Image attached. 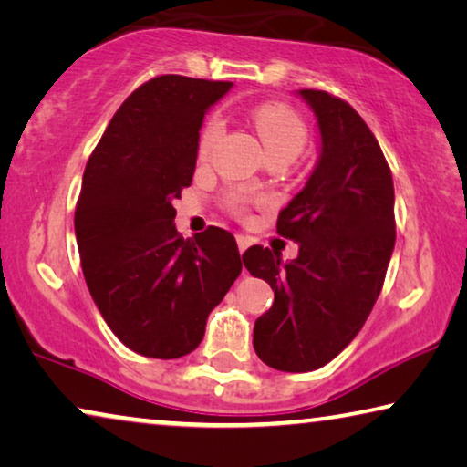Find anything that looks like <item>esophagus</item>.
<instances>
[{"label": "esophagus", "mask_w": 467, "mask_h": 467, "mask_svg": "<svg viewBox=\"0 0 467 467\" xmlns=\"http://www.w3.org/2000/svg\"><path fill=\"white\" fill-rule=\"evenodd\" d=\"M236 245H239L241 254H245L247 247L251 245V239H249V236H245V234H236Z\"/></svg>", "instance_id": "esophagus-1"}]
</instances>
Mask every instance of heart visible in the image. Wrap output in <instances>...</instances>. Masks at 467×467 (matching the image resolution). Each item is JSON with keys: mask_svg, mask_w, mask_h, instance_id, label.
Wrapping results in <instances>:
<instances>
[{"mask_svg": "<svg viewBox=\"0 0 467 467\" xmlns=\"http://www.w3.org/2000/svg\"><path fill=\"white\" fill-rule=\"evenodd\" d=\"M251 118H254L255 129L260 132L262 143L270 158H274V155H291L295 160L303 151V147H306V124H303L297 112L285 106V103H262V106H257L254 109ZM222 135H224V118L218 114L207 118V122L202 129V135H199V158L205 160L207 155L213 151V147L218 145ZM245 202L247 197L243 193L228 195V205H231V210L234 212H243Z\"/></svg>", "mask_w": 467, "mask_h": 467, "instance_id": "b5f03b06", "label": "heart"}]
</instances>
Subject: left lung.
I'll list each match as a JSON object with an SVG mask.
<instances>
[{"label":"left lung","instance_id":"obj_1","mask_svg":"<svg viewBox=\"0 0 467 467\" xmlns=\"http://www.w3.org/2000/svg\"><path fill=\"white\" fill-rule=\"evenodd\" d=\"M295 95L320 135L306 187L276 222L299 255L283 262L280 251L254 245L243 264L274 291L254 327L257 358L280 372H312L351 343L379 299L395 249V189L379 140L349 103L314 88Z\"/></svg>","mask_w":467,"mask_h":467}]
</instances>
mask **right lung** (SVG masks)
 <instances>
[{
    "mask_svg": "<svg viewBox=\"0 0 467 467\" xmlns=\"http://www.w3.org/2000/svg\"><path fill=\"white\" fill-rule=\"evenodd\" d=\"M233 83L164 74L129 95L87 161L74 233L88 293L139 355L195 351L207 316L241 274L218 226L182 239L172 202L193 181L199 129Z\"/></svg>",
    "mask_w": 467,
    "mask_h": 467,
    "instance_id": "right-lung-1",
    "label": "right lung"
}]
</instances>
